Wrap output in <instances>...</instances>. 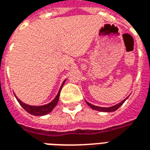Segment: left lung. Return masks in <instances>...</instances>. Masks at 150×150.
<instances>
[{
	"instance_id": "8db88e82",
	"label": "left lung",
	"mask_w": 150,
	"mask_h": 150,
	"mask_svg": "<svg viewBox=\"0 0 150 150\" xmlns=\"http://www.w3.org/2000/svg\"><path fill=\"white\" fill-rule=\"evenodd\" d=\"M127 99H128V97L126 98V99H125L123 101H121V102L119 103V104H116V105L112 106V107H109V108H103V107H99V106H95V105L90 104V103H88V102H87V101H86V102H87L88 105H89L90 108H92V109H94V110L100 111V112H114V111L117 110V109H118V108H119L124 103H125V101Z\"/></svg>"
}]
</instances>
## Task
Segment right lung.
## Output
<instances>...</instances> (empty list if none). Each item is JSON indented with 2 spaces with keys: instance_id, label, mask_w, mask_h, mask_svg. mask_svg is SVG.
Wrapping results in <instances>:
<instances>
[{
  "instance_id": "obj_1",
  "label": "right lung",
  "mask_w": 150,
  "mask_h": 150,
  "mask_svg": "<svg viewBox=\"0 0 150 150\" xmlns=\"http://www.w3.org/2000/svg\"><path fill=\"white\" fill-rule=\"evenodd\" d=\"M65 81L66 80H64L63 83H62V86H61V88L59 89V91L58 92L57 96H56V97L50 103L46 104V105H42V106H31V105H28V104H25L22 101L20 100L16 96H16L17 100L19 102V104H21V107L23 108L27 112H29L31 115H34V116H44V115H46V114L50 112L54 109V108L57 105L59 99V96H60V91L62 90L63 84L65 83Z\"/></svg>"
}]
</instances>
